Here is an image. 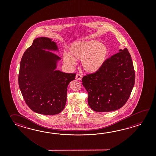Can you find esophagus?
<instances>
[{
  "label": "esophagus",
  "instance_id": "34e87169",
  "mask_svg": "<svg viewBox=\"0 0 156 156\" xmlns=\"http://www.w3.org/2000/svg\"><path fill=\"white\" fill-rule=\"evenodd\" d=\"M76 79L78 80H81L82 79V76L80 74H77L76 76Z\"/></svg>",
  "mask_w": 156,
  "mask_h": 156
}]
</instances>
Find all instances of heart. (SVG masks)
Returning <instances> with one entry per match:
<instances>
[{
	"instance_id": "b5f03b06",
	"label": "heart",
	"mask_w": 156,
	"mask_h": 156,
	"mask_svg": "<svg viewBox=\"0 0 156 156\" xmlns=\"http://www.w3.org/2000/svg\"><path fill=\"white\" fill-rule=\"evenodd\" d=\"M108 56V49L97 41H80L73 43L69 53L64 52V63L69 66L76 64V60H81L83 69L89 73H95L102 67Z\"/></svg>"
}]
</instances>
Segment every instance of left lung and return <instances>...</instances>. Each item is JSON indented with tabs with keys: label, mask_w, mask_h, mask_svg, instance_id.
<instances>
[{
	"label": "left lung",
	"mask_w": 156,
	"mask_h": 156,
	"mask_svg": "<svg viewBox=\"0 0 156 156\" xmlns=\"http://www.w3.org/2000/svg\"><path fill=\"white\" fill-rule=\"evenodd\" d=\"M108 58L95 73L82 79L88 93V104L97 112L119 109L126 103L135 82L132 60L126 48Z\"/></svg>",
	"instance_id": "obj_1"
}]
</instances>
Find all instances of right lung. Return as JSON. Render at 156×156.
<instances>
[{"mask_svg":"<svg viewBox=\"0 0 156 156\" xmlns=\"http://www.w3.org/2000/svg\"><path fill=\"white\" fill-rule=\"evenodd\" d=\"M58 51L56 43L47 37L37 38L21 59L18 83L24 100L33 112L45 115L63 110L67 86L76 73L56 70L60 57L46 51Z\"/></svg>","mask_w":156,"mask_h":156,"instance_id":"1","label":"right lung"}]
</instances>
